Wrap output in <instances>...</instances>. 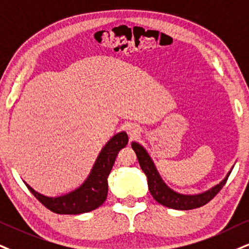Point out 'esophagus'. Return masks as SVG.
<instances>
[{
    "mask_svg": "<svg viewBox=\"0 0 249 249\" xmlns=\"http://www.w3.org/2000/svg\"><path fill=\"white\" fill-rule=\"evenodd\" d=\"M125 129H127V133H128V135H129V136L131 137V139H133V137H136L137 135L140 134L139 128H137L135 124H128Z\"/></svg>",
    "mask_w": 249,
    "mask_h": 249,
    "instance_id": "1",
    "label": "esophagus"
}]
</instances>
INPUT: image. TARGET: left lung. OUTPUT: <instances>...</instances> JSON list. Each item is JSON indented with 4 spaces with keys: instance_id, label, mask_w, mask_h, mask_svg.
<instances>
[{
    "instance_id": "left-lung-1",
    "label": "left lung",
    "mask_w": 249,
    "mask_h": 249,
    "mask_svg": "<svg viewBox=\"0 0 249 249\" xmlns=\"http://www.w3.org/2000/svg\"><path fill=\"white\" fill-rule=\"evenodd\" d=\"M131 148L135 152H136L137 159H139L140 166L142 168V171L145 173V176L148 177V186L149 190L153 196V198L162 205L167 208H172V209L177 210H190V209H196V208L202 207V205L207 204L208 202H210L214 196H216L220 192V189L223 188L224 185L228 181V178L231 172H229V174L226 176L219 185L214 186L213 188L208 190V192L202 193L198 195H182L178 194V193L173 192V190L168 188L165 185L164 181L161 180L160 176L156 170L155 164H153L151 158L148 155V152L145 151V149L142 145H140L139 143L133 142L131 144Z\"/></svg>"
}]
</instances>
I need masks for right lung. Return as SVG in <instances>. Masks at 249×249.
Masks as SVG:
<instances>
[{"instance_id":"1","label":"right lung","mask_w":249,"mask_h":249,"mask_svg":"<svg viewBox=\"0 0 249 249\" xmlns=\"http://www.w3.org/2000/svg\"><path fill=\"white\" fill-rule=\"evenodd\" d=\"M128 143V136L124 131L116 134L98 156L90 176L78 189L60 197H47L25 183L30 192L41 202L47 209L60 214H79L97 209L105 202L108 192V178L110 170L119 151Z\"/></svg>"}]
</instances>
